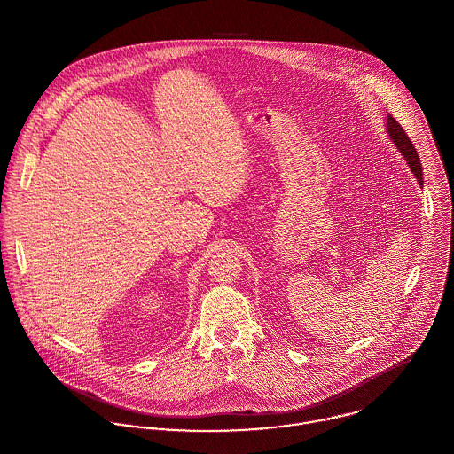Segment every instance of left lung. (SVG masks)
<instances>
[{"label": "left lung", "instance_id": "1", "mask_svg": "<svg viewBox=\"0 0 454 454\" xmlns=\"http://www.w3.org/2000/svg\"><path fill=\"white\" fill-rule=\"evenodd\" d=\"M387 132H388L389 139L393 141V145L396 146V150L403 155V159L409 164V168H411L412 175L416 176L418 184L423 185V169H421L418 152H416L412 141L409 139V136L405 134V130L400 128V124L391 115L387 117Z\"/></svg>", "mask_w": 454, "mask_h": 454}]
</instances>
